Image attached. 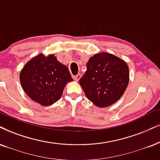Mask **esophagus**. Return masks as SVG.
I'll return each instance as SVG.
<instances>
[{"label":"esophagus","mask_w":160,"mask_h":160,"mask_svg":"<svg viewBox=\"0 0 160 160\" xmlns=\"http://www.w3.org/2000/svg\"><path fill=\"white\" fill-rule=\"evenodd\" d=\"M81 77H82V76H81V74H78V75H76V76H74V79L76 80V82H78V81L81 78Z\"/></svg>","instance_id":"obj_1"}]
</instances>
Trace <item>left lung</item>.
Here are the masks:
<instances>
[{"label":"left lung","mask_w":160,"mask_h":160,"mask_svg":"<svg viewBox=\"0 0 160 160\" xmlns=\"http://www.w3.org/2000/svg\"><path fill=\"white\" fill-rule=\"evenodd\" d=\"M129 82L125 61L108 52L90 57L79 84L86 97L98 108L112 105L122 97Z\"/></svg>","instance_id":"8db88e82"}]
</instances>
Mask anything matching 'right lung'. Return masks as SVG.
<instances>
[{"instance_id": "right-lung-1", "label": "right lung", "mask_w": 160, "mask_h": 160, "mask_svg": "<svg viewBox=\"0 0 160 160\" xmlns=\"http://www.w3.org/2000/svg\"><path fill=\"white\" fill-rule=\"evenodd\" d=\"M72 81L68 67L53 54L45 56L40 53L33 57L20 72L23 91L43 106H50L58 101L66 84Z\"/></svg>"}]
</instances>
